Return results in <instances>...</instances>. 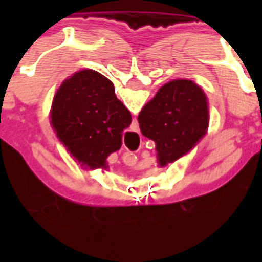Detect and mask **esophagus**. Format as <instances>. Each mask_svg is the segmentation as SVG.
<instances>
[{
  "mask_svg": "<svg viewBox=\"0 0 262 262\" xmlns=\"http://www.w3.org/2000/svg\"><path fill=\"white\" fill-rule=\"evenodd\" d=\"M136 161V156L134 154H127L126 156V163L128 164V165H133V164H135Z\"/></svg>",
  "mask_w": 262,
  "mask_h": 262,
  "instance_id": "1",
  "label": "esophagus"
}]
</instances>
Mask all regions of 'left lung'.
Returning <instances> with one entry per match:
<instances>
[{
  "mask_svg": "<svg viewBox=\"0 0 262 262\" xmlns=\"http://www.w3.org/2000/svg\"><path fill=\"white\" fill-rule=\"evenodd\" d=\"M138 120L143 135L156 143L159 164L165 166L190 151L206 134V96L193 81H170L143 107Z\"/></svg>",
  "mask_w": 262,
  "mask_h": 262,
  "instance_id": "1",
  "label": "left lung"
}]
</instances>
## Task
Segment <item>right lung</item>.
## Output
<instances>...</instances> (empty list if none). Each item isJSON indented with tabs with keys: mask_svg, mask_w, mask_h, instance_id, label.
<instances>
[{
	"mask_svg": "<svg viewBox=\"0 0 262 262\" xmlns=\"http://www.w3.org/2000/svg\"><path fill=\"white\" fill-rule=\"evenodd\" d=\"M131 120L113 82L92 69L77 72L62 82L51 111L57 138L90 168L106 165L108 155L122 145V134Z\"/></svg>",
	"mask_w": 262,
	"mask_h": 262,
	"instance_id": "add662e5",
	"label": "right lung"
}]
</instances>
